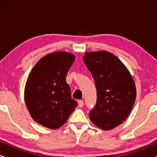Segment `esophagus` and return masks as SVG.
Segmentation results:
<instances>
[{
    "mask_svg": "<svg viewBox=\"0 0 157 157\" xmlns=\"http://www.w3.org/2000/svg\"><path fill=\"white\" fill-rule=\"evenodd\" d=\"M78 104L79 107H83V100H79L78 101Z\"/></svg>",
    "mask_w": 157,
    "mask_h": 157,
    "instance_id": "obj_1",
    "label": "esophagus"
}]
</instances>
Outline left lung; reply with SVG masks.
<instances>
[{"mask_svg":"<svg viewBox=\"0 0 157 157\" xmlns=\"http://www.w3.org/2000/svg\"><path fill=\"white\" fill-rule=\"evenodd\" d=\"M83 61L97 91L90 119L103 130L112 129L126 120L134 106L136 96L134 79L124 64L108 51L86 53Z\"/></svg>","mask_w":157,"mask_h":157,"instance_id":"left-lung-1","label":"left lung"}]
</instances>
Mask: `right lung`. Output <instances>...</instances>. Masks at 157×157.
Returning <instances> with one entry per match:
<instances>
[{
    "instance_id": "right-lung-1",
    "label": "right lung",
    "mask_w": 157,
    "mask_h": 157,
    "mask_svg": "<svg viewBox=\"0 0 157 157\" xmlns=\"http://www.w3.org/2000/svg\"><path fill=\"white\" fill-rule=\"evenodd\" d=\"M75 56L65 51L47 54L37 62L25 87V105L31 117L51 129L61 127L77 106L66 74Z\"/></svg>"
}]
</instances>
